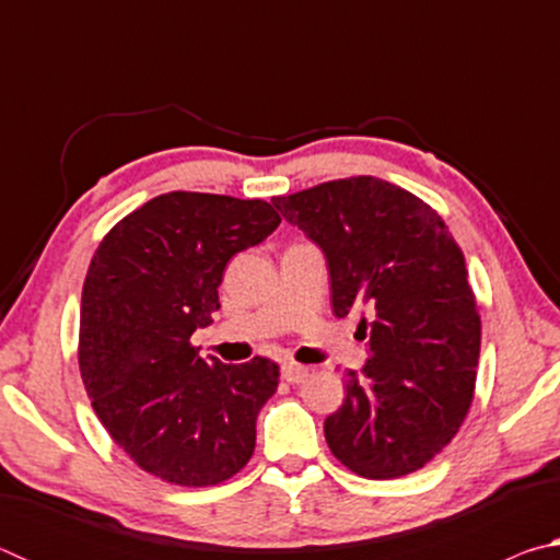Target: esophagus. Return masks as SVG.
I'll return each mask as SVG.
<instances>
[{
  "label": "esophagus",
  "mask_w": 560,
  "mask_h": 560,
  "mask_svg": "<svg viewBox=\"0 0 560 560\" xmlns=\"http://www.w3.org/2000/svg\"><path fill=\"white\" fill-rule=\"evenodd\" d=\"M281 375L287 383H303L308 377V368H303L299 363H283Z\"/></svg>",
  "instance_id": "obj_1"
}]
</instances>
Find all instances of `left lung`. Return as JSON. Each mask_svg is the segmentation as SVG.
I'll return each mask as SVG.
<instances>
[{
  "label": "left lung",
  "mask_w": 560,
  "mask_h": 560,
  "mask_svg": "<svg viewBox=\"0 0 560 560\" xmlns=\"http://www.w3.org/2000/svg\"><path fill=\"white\" fill-rule=\"evenodd\" d=\"M324 252L334 314L368 311L363 371L326 417L334 457L365 479H397L447 447L469 412L481 320L464 254L442 217L371 175L273 197Z\"/></svg>",
  "instance_id": "left-lung-1"
}]
</instances>
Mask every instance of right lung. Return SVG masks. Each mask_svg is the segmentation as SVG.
I'll return each mask as SVG.
<instances>
[{"instance_id":"add662e5","label":"right lung","mask_w":560,"mask_h":560,"mask_svg":"<svg viewBox=\"0 0 560 560\" xmlns=\"http://www.w3.org/2000/svg\"><path fill=\"white\" fill-rule=\"evenodd\" d=\"M264 200L167 192L103 236L81 293L79 368L103 428L177 487H212L252 459L279 365L200 358L189 336L220 308L226 261L277 230Z\"/></svg>"}]
</instances>
